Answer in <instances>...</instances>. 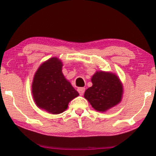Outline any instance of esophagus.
<instances>
[{
	"label": "esophagus",
	"mask_w": 156,
	"mask_h": 156,
	"mask_svg": "<svg viewBox=\"0 0 156 156\" xmlns=\"http://www.w3.org/2000/svg\"><path fill=\"white\" fill-rule=\"evenodd\" d=\"M78 92H79L80 95H83L84 92H85V88H83V87H80V88H78Z\"/></svg>",
	"instance_id": "obj_1"
}]
</instances>
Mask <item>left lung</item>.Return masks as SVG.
<instances>
[{
    "label": "left lung",
    "instance_id": "obj_1",
    "mask_svg": "<svg viewBox=\"0 0 156 156\" xmlns=\"http://www.w3.org/2000/svg\"><path fill=\"white\" fill-rule=\"evenodd\" d=\"M92 86L86 90L84 98L98 112H106L122 100V84L112 73L98 71L92 78Z\"/></svg>",
    "mask_w": 156,
    "mask_h": 156
}]
</instances>
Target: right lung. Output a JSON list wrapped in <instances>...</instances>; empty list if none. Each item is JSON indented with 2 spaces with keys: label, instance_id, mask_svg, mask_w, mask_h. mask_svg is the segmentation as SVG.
<instances>
[{
  "label": "right lung",
  "instance_id": "obj_1",
  "mask_svg": "<svg viewBox=\"0 0 156 156\" xmlns=\"http://www.w3.org/2000/svg\"><path fill=\"white\" fill-rule=\"evenodd\" d=\"M63 64L56 57L41 64L32 83V94L39 108L53 114L67 108L69 102L79 95L62 72Z\"/></svg>",
  "mask_w": 156,
  "mask_h": 156
}]
</instances>
